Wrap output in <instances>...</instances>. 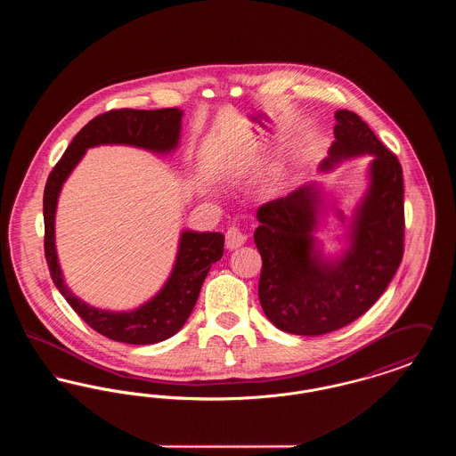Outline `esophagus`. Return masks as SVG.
Wrapping results in <instances>:
<instances>
[{"instance_id": "34e87169", "label": "esophagus", "mask_w": 456, "mask_h": 456, "mask_svg": "<svg viewBox=\"0 0 456 456\" xmlns=\"http://www.w3.org/2000/svg\"><path fill=\"white\" fill-rule=\"evenodd\" d=\"M246 239H248V234H246V231L242 227L231 225L227 229V232H225V246L229 249H236V248L242 246L246 242Z\"/></svg>"}]
</instances>
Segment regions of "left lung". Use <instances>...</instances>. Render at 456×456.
Segmentation results:
<instances>
[{"mask_svg":"<svg viewBox=\"0 0 456 456\" xmlns=\"http://www.w3.org/2000/svg\"><path fill=\"white\" fill-rule=\"evenodd\" d=\"M335 118V142L322 164L323 171L340 159L374 153L370 188L352 224L354 242L346 258L323 263L313 255L311 231L318 214L314 188L272 200L256 214L261 307L273 325L294 335H325L362 316L385 292L403 258L402 166L355 112L340 109Z\"/></svg>","mask_w":456,"mask_h":456,"instance_id":"8db88e82","label":"left lung"}]
</instances>
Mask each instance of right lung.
<instances>
[{
  "mask_svg": "<svg viewBox=\"0 0 456 456\" xmlns=\"http://www.w3.org/2000/svg\"><path fill=\"white\" fill-rule=\"evenodd\" d=\"M181 116L183 112L174 108L112 109L95 116L71 140L63 157L49 173L44 188V255L51 279L73 311L90 328L116 342L147 346L175 335L190 318L210 266L224 255V236L220 232H183L173 273L152 301L130 313L102 311L75 297L63 282L54 249L58 195L68 174L88 147L125 143L153 152H171L179 140Z\"/></svg>",
  "mask_w": 456,
  "mask_h": 456,
  "instance_id": "add662e5",
  "label": "right lung"
}]
</instances>
